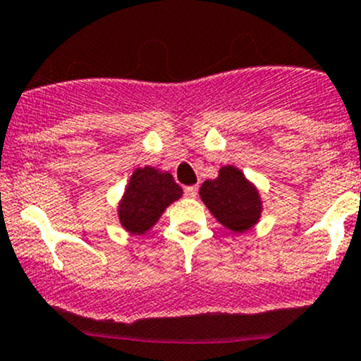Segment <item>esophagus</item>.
<instances>
[{"instance_id":"obj_1","label":"esophagus","mask_w":361,"mask_h":361,"mask_svg":"<svg viewBox=\"0 0 361 361\" xmlns=\"http://www.w3.org/2000/svg\"><path fill=\"white\" fill-rule=\"evenodd\" d=\"M185 195L187 197H197V192H199V187L197 185H192V187H185Z\"/></svg>"}]
</instances>
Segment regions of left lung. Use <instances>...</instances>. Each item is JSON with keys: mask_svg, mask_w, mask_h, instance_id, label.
Masks as SVG:
<instances>
[{"mask_svg": "<svg viewBox=\"0 0 361 361\" xmlns=\"http://www.w3.org/2000/svg\"><path fill=\"white\" fill-rule=\"evenodd\" d=\"M201 199L213 216L234 232L248 231L260 218L258 192L234 166L221 167L216 180L204 181Z\"/></svg>", "mask_w": 361, "mask_h": 361, "instance_id": "1", "label": "left lung"}]
</instances>
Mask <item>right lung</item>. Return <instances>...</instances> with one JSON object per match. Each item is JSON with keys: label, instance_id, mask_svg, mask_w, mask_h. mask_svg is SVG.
Listing matches in <instances>:
<instances>
[{"label": "right lung", "instance_id": "obj_1", "mask_svg": "<svg viewBox=\"0 0 361 361\" xmlns=\"http://www.w3.org/2000/svg\"><path fill=\"white\" fill-rule=\"evenodd\" d=\"M181 194L183 190L169 173H159L150 166L136 169L120 202V224L133 234H145Z\"/></svg>", "mask_w": 361, "mask_h": 361}]
</instances>
